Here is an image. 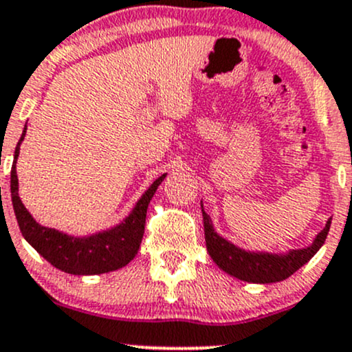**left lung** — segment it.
Instances as JSON below:
<instances>
[{
  "instance_id": "1",
  "label": "left lung",
  "mask_w": 352,
  "mask_h": 352,
  "mask_svg": "<svg viewBox=\"0 0 352 352\" xmlns=\"http://www.w3.org/2000/svg\"><path fill=\"white\" fill-rule=\"evenodd\" d=\"M331 220L332 218H329L326 228L316 236L311 247L302 248V250H290L285 255H275V253L245 252L230 243V241H226L225 238H221L214 232L210 217L203 210L206 248L211 258L226 274L233 275V277L240 278V280L253 283H272L285 280L287 277H290L304 263H307L316 255L317 250L322 247L324 241H326L329 228H331Z\"/></svg>"
}]
</instances>
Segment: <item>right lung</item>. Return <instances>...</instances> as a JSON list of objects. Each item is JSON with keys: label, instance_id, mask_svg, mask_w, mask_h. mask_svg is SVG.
Returning <instances> with one entry per match:
<instances>
[{"label": "right lung", "instance_id": "right-lung-1", "mask_svg": "<svg viewBox=\"0 0 352 352\" xmlns=\"http://www.w3.org/2000/svg\"><path fill=\"white\" fill-rule=\"evenodd\" d=\"M26 127L21 134L20 142L14 149V164L11 168V201L25 240L43 256L45 260L58 270L74 275H96L117 270L131 262L139 250L146 226L147 205L156 192L162 175L149 186L129 217L116 228L89 238H74L54 228H45L32 218L28 210L18 196L16 160L20 154V144L25 139Z\"/></svg>", "mask_w": 352, "mask_h": 352}]
</instances>
